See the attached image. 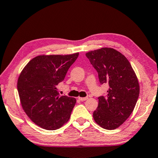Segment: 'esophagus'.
Here are the masks:
<instances>
[{
    "label": "esophagus",
    "mask_w": 158,
    "mask_h": 158,
    "mask_svg": "<svg viewBox=\"0 0 158 158\" xmlns=\"http://www.w3.org/2000/svg\"><path fill=\"white\" fill-rule=\"evenodd\" d=\"M79 98V100H80L81 101H86V100H87V99H88V98H87V97H85V98H81V97H79V98Z\"/></svg>",
    "instance_id": "esophagus-1"
}]
</instances>
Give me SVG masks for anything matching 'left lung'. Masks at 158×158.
<instances>
[{
    "mask_svg": "<svg viewBox=\"0 0 158 158\" xmlns=\"http://www.w3.org/2000/svg\"><path fill=\"white\" fill-rule=\"evenodd\" d=\"M85 55L98 71L101 84L109 85L106 96L98 98L94 120L103 128L114 130L134 109L140 91L138 78L128 60L113 48L103 47Z\"/></svg>",
    "mask_w": 158,
    "mask_h": 158,
    "instance_id": "obj_1",
    "label": "left lung"
}]
</instances>
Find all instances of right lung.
Segmentation results:
<instances>
[{
    "instance_id": "add662e5",
    "label": "right lung",
    "mask_w": 158,
    "mask_h": 158,
    "mask_svg": "<svg viewBox=\"0 0 158 158\" xmlns=\"http://www.w3.org/2000/svg\"><path fill=\"white\" fill-rule=\"evenodd\" d=\"M79 52L71 55H41L21 71L17 89L23 110L38 126L54 131L69 121L76 98L60 95L57 85L64 80Z\"/></svg>"
}]
</instances>
